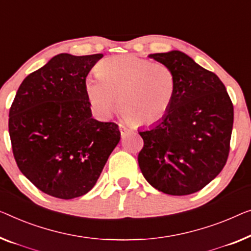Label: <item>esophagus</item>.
Segmentation results:
<instances>
[{
    "mask_svg": "<svg viewBox=\"0 0 251 251\" xmlns=\"http://www.w3.org/2000/svg\"><path fill=\"white\" fill-rule=\"evenodd\" d=\"M119 130H121V135L122 136H125L127 133H129V128L127 126H125V125H123V124H119Z\"/></svg>",
    "mask_w": 251,
    "mask_h": 251,
    "instance_id": "obj_1",
    "label": "esophagus"
}]
</instances>
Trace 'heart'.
I'll list each match as a JSON object with an SVG mask.
<instances>
[{"label": "heart", "mask_w": 251, "mask_h": 251, "mask_svg": "<svg viewBox=\"0 0 251 251\" xmlns=\"http://www.w3.org/2000/svg\"><path fill=\"white\" fill-rule=\"evenodd\" d=\"M98 78H88L85 95L95 113L108 118L118 109L136 125H152L168 114L176 77L162 63L132 55L106 58L97 66Z\"/></svg>", "instance_id": "heart-1"}]
</instances>
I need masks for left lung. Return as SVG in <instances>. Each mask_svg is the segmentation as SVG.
Instances as JSON below:
<instances>
[{
	"mask_svg": "<svg viewBox=\"0 0 251 251\" xmlns=\"http://www.w3.org/2000/svg\"><path fill=\"white\" fill-rule=\"evenodd\" d=\"M170 67L176 91L170 110L140 130L144 147L138 166L152 187L168 195L196 193L226 166L233 126V104L219 76L180 50L150 54Z\"/></svg>",
	"mask_w": 251,
	"mask_h": 251,
	"instance_id": "1",
	"label": "left lung"
}]
</instances>
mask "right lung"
Listing matches in <instances>:
<instances>
[{"label":"right lung","instance_id":"add662e5","mask_svg":"<svg viewBox=\"0 0 251 251\" xmlns=\"http://www.w3.org/2000/svg\"><path fill=\"white\" fill-rule=\"evenodd\" d=\"M102 56H54L22 81L10 108L14 159L47 195L87 194L121 140L117 124L92 118L85 95L88 74Z\"/></svg>","mask_w":251,"mask_h":251}]
</instances>
